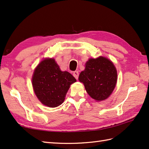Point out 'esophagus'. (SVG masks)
Segmentation results:
<instances>
[{
    "instance_id": "esophagus-1",
    "label": "esophagus",
    "mask_w": 149,
    "mask_h": 149,
    "mask_svg": "<svg viewBox=\"0 0 149 149\" xmlns=\"http://www.w3.org/2000/svg\"><path fill=\"white\" fill-rule=\"evenodd\" d=\"M73 75H74V77L76 79H78V77H79L78 71H75V72H73Z\"/></svg>"
}]
</instances>
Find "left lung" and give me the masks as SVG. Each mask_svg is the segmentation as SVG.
Instances as JSON below:
<instances>
[{
  "mask_svg": "<svg viewBox=\"0 0 149 149\" xmlns=\"http://www.w3.org/2000/svg\"><path fill=\"white\" fill-rule=\"evenodd\" d=\"M88 95L97 101L107 99L115 89L117 71L111 61L105 57L90 58L79 76Z\"/></svg>",
  "mask_w": 149,
  "mask_h": 149,
  "instance_id": "obj_1",
  "label": "left lung"
}]
</instances>
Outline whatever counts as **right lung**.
Wrapping results in <instances>:
<instances>
[{
	"instance_id": "right-lung-1",
	"label": "right lung",
	"mask_w": 149,
	"mask_h": 149,
	"mask_svg": "<svg viewBox=\"0 0 149 149\" xmlns=\"http://www.w3.org/2000/svg\"><path fill=\"white\" fill-rule=\"evenodd\" d=\"M76 79L69 72H63L55 59L41 61L33 73L32 84L36 97L43 105L56 107L64 102L70 86Z\"/></svg>"
}]
</instances>
